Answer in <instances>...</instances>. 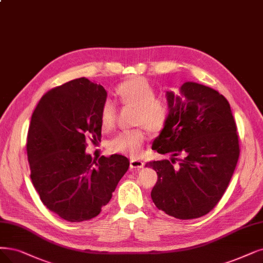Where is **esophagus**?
<instances>
[{
	"mask_svg": "<svg viewBox=\"0 0 263 263\" xmlns=\"http://www.w3.org/2000/svg\"><path fill=\"white\" fill-rule=\"evenodd\" d=\"M144 165V163L141 161V160H136V159H132L130 160V168H137V170H139V168H142Z\"/></svg>",
	"mask_w": 263,
	"mask_h": 263,
	"instance_id": "obj_1",
	"label": "esophagus"
}]
</instances>
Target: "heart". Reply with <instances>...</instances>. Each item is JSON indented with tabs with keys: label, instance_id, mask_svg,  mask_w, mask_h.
Instances as JSON below:
<instances>
[{
	"label": "heart",
	"instance_id": "b5f03b06",
	"mask_svg": "<svg viewBox=\"0 0 263 263\" xmlns=\"http://www.w3.org/2000/svg\"><path fill=\"white\" fill-rule=\"evenodd\" d=\"M117 93L122 103L136 108L135 123L144 125L152 132H160L168 118V103L165 98L155 97L156 90L152 84L143 78H134L118 86ZM100 123L104 128H111L115 123V107L107 100L100 110ZM146 134L143 127L119 133L109 142L111 151L130 156L142 153Z\"/></svg>",
	"mask_w": 263,
	"mask_h": 263
}]
</instances>
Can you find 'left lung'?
Returning <instances> with one entry per match:
<instances>
[{
	"label": "left lung",
	"mask_w": 263,
	"mask_h": 263,
	"mask_svg": "<svg viewBox=\"0 0 263 263\" xmlns=\"http://www.w3.org/2000/svg\"><path fill=\"white\" fill-rule=\"evenodd\" d=\"M179 95L166 91L168 118L152 149L170 160L146 163L157 174L151 197L177 219L208 214L222 197L239 156L236 124L228 100L217 90L185 82ZM182 155V159H177ZM180 162L177 166L173 164Z\"/></svg>",
	"instance_id": "left-lung-1"
}]
</instances>
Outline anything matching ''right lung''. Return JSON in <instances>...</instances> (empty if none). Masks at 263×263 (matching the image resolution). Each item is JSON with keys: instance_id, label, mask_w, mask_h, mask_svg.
<instances>
[{"instance_id": "right-lung-1", "label": "right lung", "mask_w": 263, "mask_h": 263, "mask_svg": "<svg viewBox=\"0 0 263 263\" xmlns=\"http://www.w3.org/2000/svg\"><path fill=\"white\" fill-rule=\"evenodd\" d=\"M102 85L81 78L48 90L31 118L27 153L31 181L50 212L70 222L100 214L127 172V157L91 159L87 140H100Z\"/></svg>"}]
</instances>
